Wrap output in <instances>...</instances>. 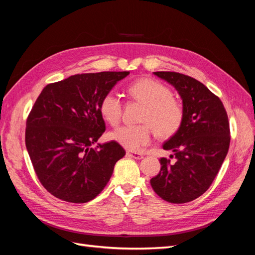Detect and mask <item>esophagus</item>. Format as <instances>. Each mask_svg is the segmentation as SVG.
Here are the masks:
<instances>
[{"mask_svg": "<svg viewBox=\"0 0 255 255\" xmlns=\"http://www.w3.org/2000/svg\"><path fill=\"white\" fill-rule=\"evenodd\" d=\"M127 155L129 157H133L135 159H141L143 156L141 153H138V152H133V151H128L127 152Z\"/></svg>", "mask_w": 255, "mask_h": 255, "instance_id": "esophagus-1", "label": "esophagus"}]
</instances>
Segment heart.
<instances>
[{"label": "heart", "mask_w": 255, "mask_h": 255, "mask_svg": "<svg viewBox=\"0 0 255 255\" xmlns=\"http://www.w3.org/2000/svg\"><path fill=\"white\" fill-rule=\"evenodd\" d=\"M128 94L144 105L140 116L142 125L113 130L110 134L113 140L129 151H138L150 142L152 130L163 139L179 132L184 121V109L166 85L151 78L138 79L128 85ZM99 111L109 125L118 126L122 116L120 97L115 92H107L101 98Z\"/></svg>", "instance_id": "obj_1"}]
</instances>
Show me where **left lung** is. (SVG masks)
Here are the masks:
<instances>
[{
  "instance_id": "1",
  "label": "left lung",
  "mask_w": 255,
  "mask_h": 255,
  "mask_svg": "<svg viewBox=\"0 0 255 255\" xmlns=\"http://www.w3.org/2000/svg\"><path fill=\"white\" fill-rule=\"evenodd\" d=\"M177 90L183 100L181 128L163 148L175 163L160 158V171L151 179L153 190L167 202L186 203L210 188L230 146V125L221 100L205 85L177 72H154Z\"/></svg>"
}]
</instances>
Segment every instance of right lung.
Listing matches in <instances>:
<instances>
[{
	"instance_id": "right-lung-1",
	"label": "right lung",
	"mask_w": 255,
	"mask_h": 255,
	"mask_svg": "<svg viewBox=\"0 0 255 255\" xmlns=\"http://www.w3.org/2000/svg\"><path fill=\"white\" fill-rule=\"evenodd\" d=\"M128 71L83 73L47 85L32 107L25 144L34 170L51 195L71 203L95 199L126 155L116 141L92 144L105 132L101 98Z\"/></svg>"
}]
</instances>
